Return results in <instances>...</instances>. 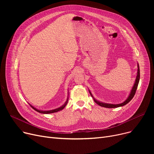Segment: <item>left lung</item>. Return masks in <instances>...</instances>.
<instances>
[{
	"instance_id": "8db88e82",
	"label": "left lung",
	"mask_w": 154,
	"mask_h": 154,
	"mask_svg": "<svg viewBox=\"0 0 154 154\" xmlns=\"http://www.w3.org/2000/svg\"><path fill=\"white\" fill-rule=\"evenodd\" d=\"M139 80H140V69H139V63H137V76H136V79H135V80L134 82V84L132 88L131 89V91L130 92V94H129L128 97L127 98V99L123 102L122 103H119V104H112V103H104V102H100V101H99L97 99H95L94 96L92 95L91 92L89 91V93L91 94V95L92 97V98L94 99V100L95 101V102L98 104L99 106H101V107H106V108H117V107H122L124 106H125V105H126L127 103H128L129 102H130L134 97V96L135 94V92H136V90L137 88V87H138V85H139Z\"/></svg>"
}]
</instances>
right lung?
Wrapping results in <instances>:
<instances>
[{
  "instance_id": "obj_1",
  "label": "right lung",
  "mask_w": 154,
  "mask_h": 154,
  "mask_svg": "<svg viewBox=\"0 0 154 154\" xmlns=\"http://www.w3.org/2000/svg\"><path fill=\"white\" fill-rule=\"evenodd\" d=\"M68 101H69V97H67V99L66 100V102L64 103V104H63L62 106H60V107L59 108H57V109H52V110H39V109H37V108L34 107V106H32V105H30V106H31V107L32 109H34L35 111L39 112V113H41V114H52V113H55V112H57L59 111H60L62 110L63 109L65 108V107L66 106V105L68 103Z\"/></svg>"
}]
</instances>
